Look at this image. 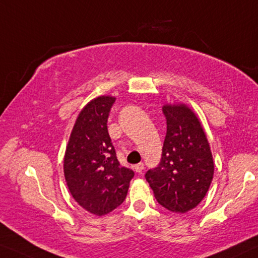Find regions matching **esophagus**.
Here are the masks:
<instances>
[{
    "mask_svg": "<svg viewBox=\"0 0 258 258\" xmlns=\"http://www.w3.org/2000/svg\"><path fill=\"white\" fill-rule=\"evenodd\" d=\"M144 163L142 162H140V163H138V164H136V166H134V170H136L137 172H139V174H141L142 171H144Z\"/></svg>",
    "mask_w": 258,
    "mask_h": 258,
    "instance_id": "esophagus-1",
    "label": "esophagus"
}]
</instances>
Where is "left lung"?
<instances>
[{"mask_svg": "<svg viewBox=\"0 0 258 258\" xmlns=\"http://www.w3.org/2000/svg\"><path fill=\"white\" fill-rule=\"evenodd\" d=\"M167 134L159 166L145 177L156 201L176 213L195 209L209 191L214 163L198 117L185 104H166Z\"/></svg>", "mask_w": 258, "mask_h": 258, "instance_id": "1", "label": "left lung"}]
</instances>
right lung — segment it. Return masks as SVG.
<instances>
[{"mask_svg": "<svg viewBox=\"0 0 258 258\" xmlns=\"http://www.w3.org/2000/svg\"><path fill=\"white\" fill-rule=\"evenodd\" d=\"M116 98L99 96L81 110L64 153L63 172L75 202L95 215L120 205L134 172L121 167L107 132V118Z\"/></svg>", "mask_w": 258, "mask_h": 258, "instance_id": "1", "label": "right lung"}]
</instances>
